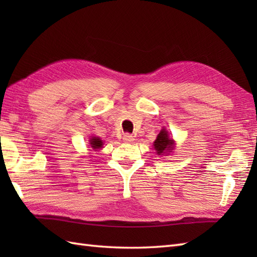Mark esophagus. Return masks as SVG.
Here are the masks:
<instances>
[{"label":"esophagus","instance_id":"1","mask_svg":"<svg viewBox=\"0 0 257 257\" xmlns=\"http://www.w3.org/2000/svg\"><path fill=\"white\" fill-rule=\"evenodd\" d=\"M122 139H123L124 143H133V141H134V136L130 135V134H124Z\"/></svg>","mask_w":257,"mask_h":257}]
</instances>
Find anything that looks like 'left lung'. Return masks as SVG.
Returning a JSON list of instances; mask_svg holds the SVG:
<instances>
[{
  "mask_svg": "<svg viewBox=\"0 0 257 257\" xmlns=\"http://www.w3.org/2000/svg\"><path fill=\"white\" fill-rule=\"evenodd\" d=\"M154 146L158 155H162L165 154L166 151H170L173 149V140L172 138L169 137L166 129H162L160 134L158 135V137L154 143Z\"/></svg>",
  "mask_w": 257,
  "mask_h": 257,
  "instance_id": "1",
  "label": "left lung"
}]
</instances>
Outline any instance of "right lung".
<instances>
[{
	"label": "right lung",
	"instance_id": "add662e5",
	"mask_svg": "<svg viewBox=\"0 0 257 257\" xmlns=\"http://www.w3.org/2000/svg\"><path fill=\"white\" fill-rule=\"evenodd\" d=\"M89 141L92 149H99L102 147V141L98 137H92Z\"/></svg>",
	"mask_w": 257,
	"mask_h": 257
}]
</instances>
